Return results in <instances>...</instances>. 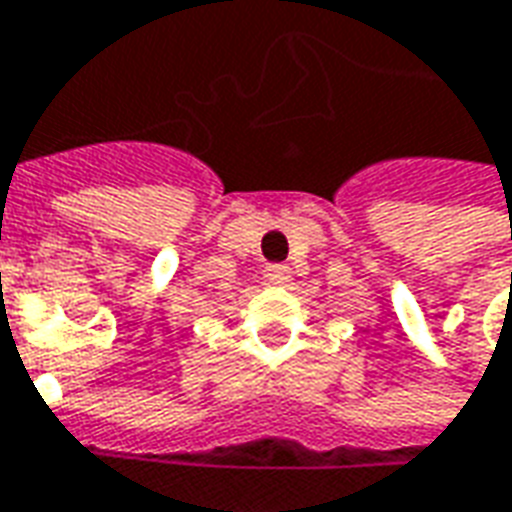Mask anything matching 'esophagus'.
Returning <instances> with one entry per match:
<instances>
[{
    "label": "esophagus",
    "mask_w": 512,
    "mask_h": 512,
    "mask_svg": "<svg viewBox=\"0 0 512 512\" xmlns=\"http://www.w3.org/2000/svg\"><path fill=\"white\" fill-rule=\"evenodd\" d=\"M266 280L271 285H288L291 282V268L285 263H271V266H266Z\"/></svg>",
    "instance_id": "obj_1"
}]
</instances>
